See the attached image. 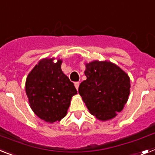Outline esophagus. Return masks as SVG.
I'll return each mask as SVG.
<instances>
[{
	"mask_svg": "<svg viewBox=\"0 0 155 155\" xmlns=\"http://www.w3.org/2000/svg\"><path fill=\"white\" fill-rule=\"evenodd\" d=\"M79 86H80V83H79V82H76V83H75V88H76V90H78V89H79Z\"/></svg>",
	"mask_w": 155,
	"mask_h": 155,
	"instance_id": "obj_1",
	"label": "esophagus"
}]
</instances>
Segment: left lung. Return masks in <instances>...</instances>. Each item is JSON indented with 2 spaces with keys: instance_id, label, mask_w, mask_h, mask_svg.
Wrapping results in <instances>:
<instances>
[{
  "instance_id": "1",
  "label": "left lung",
  "mask_w": 155,
  "mask_h": 155,
  "mask_svg": "<svg viewBox=\"0 0 155 155\" xmlns=\"http://www.w3.org/2000/svg\"><path fill=\"white\" fill-rule=\"evenodd\" d=\"M87 80L79 87V93L92 115L105 121L116 116L130 94V78L120 68L107 61L86 64Z\"/></svg>"
}]
</instances>
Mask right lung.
I'll return each instance as SVG.
<instances>
[{
	"label": "right lung",
	"instance_id": "1",
	"mask_svg": "<svg viewBox=\"0 0 155 155\" xmlns=\"http://www.w3.org/2000/svg\"><path fill=\"white\" fill-rule=\"evenodd\" d=\"M62 60L44 59L28 74L26 94L33 112L49 123L65 117L71 99L77 94L74 84L61 70Z\"/></svg>",
	"mask_w": 155,
	"mask_h": 155
}]
</instances>
